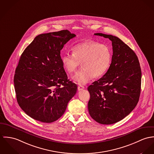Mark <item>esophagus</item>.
<instances>
[{"instance_id": "esophagus-1", "label": "esophagus", "mask_w": 154, "mask_h": 154, "mask_svg": "<svg viewBox=\"0 0 154 154\" xmlns=\"http://www.w3.org/2000/svg\"><path fill=\"white\" fill-rule=\"evenodd\" d=\"M85 89V87L84 86H82V85H79L78 86V90L79 91H80V90H82Z\"/></svg>"}]
</instances>
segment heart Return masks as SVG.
Wrapping results in <instances>:
<instances>
[{
    "instance_id": "heart-1",
    "label": "heart",
    "mask_w": 154,
    "mask_h": 154,
    "mask_svg": "<svg viewBox=\"0 0 154 154\" xmlns=\"http://www.w3.org/2000/svg\"><path fill=\"white\" fill-rule=\"evenodd\" d=\"M112 52L110 48L94 41H85L73 47L72 54L65 53L63 65L69 74H73L82 63L83 69L75 74L73 80L85 85L94 77L103 75L110 67Z\"/></svg>"
}]
</instances>
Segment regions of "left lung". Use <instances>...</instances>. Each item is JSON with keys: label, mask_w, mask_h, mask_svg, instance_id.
Segmentation results:
<instances>
[{"label": "left lung", "mask_w": 154, "mask_h": 154, "mask_svg": "<svg viewBox=\"0 0 154 154\" xmlns=\"http://www.w3.org/2000/svg\"><path fill=\"white\" fill-rule=\"evenodd\" d=\"M94 35L112 41L113 55L106 74L88 87V110L97 122L110 125L125 118L136 107L140 93L141 69L135 52L119 38Z\"/></svg>", "instance_id": "1"}]
</instances>
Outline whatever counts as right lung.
<instances>
[{
  "instance_id": "right-lung-1",
  "label": "right lung",
  "mask_w": 154,
  "mask_h": 154,
  "mask_svg": "<svg viewBox=\"0 0 154 154\" xmlns=\"http://www.w3.org/2000/svg\"><path fill=\"white\" fill-rule=\"evenodd\" d=\"M75 36L68 30L36 36L22 54L15 70L17 103L25 113L51 123L64 113L77 86L68 79L60 51Z\"/></svg>"
}]
</instances>
